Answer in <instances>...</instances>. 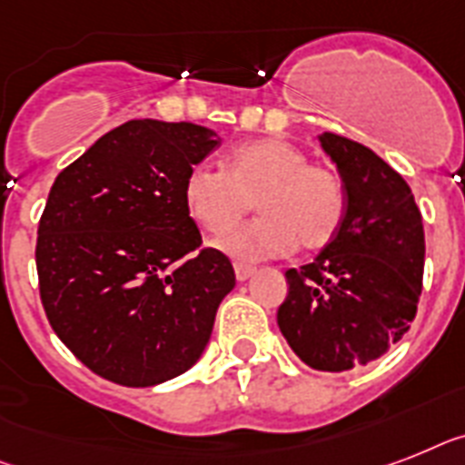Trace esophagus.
<instances>
[{"instance_id":"obj_1","label":"esophagus","mask_w":465,"mask_h":465,"mask_svg":"<svg viewBox=\"0 0 465 465\" xmlns=\"http://www.w3.org/2000/svg\"><path fill=\"white\" fill-rule=\"evenodd\" d=\"M254 273H256L254 266H247V263H235V278L240 280V282L249 280Z\"/></svg>"}]
</instances>
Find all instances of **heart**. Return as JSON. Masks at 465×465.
Here are the masks:
<instances>
[{"instance_id": "b5f03b06", "label": "heart", "mask_w": 465, "mask_h": 465, "mask_svg": "<svg viewBox=\"0 0 465 465\" xmlns=\"http://www.w3.org/2000/svg\"><path fill=\"white\" fill-rule=\"evenodd\" d=\"M262 216L218 240V249L240 261L290 254L294 247L318 252L342 228L347 194L332 168L309 163L297 144L282 137L237 144L223 171L206 163L190 168L183 183L187 216L206 232L221 235L251 208Z\"/></svg>"}]
</instances>
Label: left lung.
<instances>
[{"label":"left lung","mask_w":465,"mask_h":465,"mask_svg":"<svg viewBox=\"0 0 465 465\" xmlns=\"http://www.w3.org/2000/svg\"><path fill=\"white\" fill-rule=\"evenodd\" d=\"M337 166L347 211L316 259L290 268L278 325L294 354L316 371L368 366L411 325L423 287V218L406 180L373 149L318 135Z\"/></svg>","instance_id":"obj_1"}]
</instances>
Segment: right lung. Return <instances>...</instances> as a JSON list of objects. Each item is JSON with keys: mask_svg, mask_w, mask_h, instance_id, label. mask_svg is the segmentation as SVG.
Segmentation results:
<instances>
[{"mask_svg": "<svg viewBox=\"0 0 465 465\" xmlns=\"http://www.w3.org/2000/svg\"><path fill=\"white\" fill-rule=\"evenodd\" d=\"M221 137L194 123L128 121L56 175L37 228L42 306L102 378L152 387L209 344L235 271L183 204L190 168Z\"/></svg>", "mask_w": 465, "mask_h": 465, "instance_id": "1", "label": "right lung"}]
</instances>
